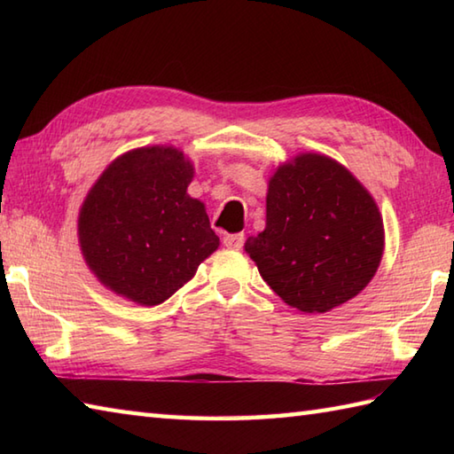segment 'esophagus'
<instances>
[{"label": "esophagus", "instance_id": "1", "mask_svg": "<svg viewBox=\"0 0 454 454\" xmlns=\"http://www.w3.org/2000/svg\"><path fill=\"white\" fill-rule=\"evenodd\" d=\"M222 242H224V246L230 249H242L244 234H226L224 238H222Z\"/></svg>", "mask_w": 454, "mask_h": 454}]
</instances>
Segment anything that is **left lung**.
I'll return each instance as SVG.
<instances>
[{"label":"left lung","mask_w":454,"mask_h":454,"mask_svg":"<svg viewBox=\"0 0 454 454\" xmlns=\"http://www.w3.org/2000/svg\"><path fill=\"white\" fill-rule=\"evenodd\" d=\"M265 230L246 254L288 306L330 312L372 281L384 254L379 205L330 156L302 152L281 163L267 187Z\"/></svg>","instance_id":"8db88e82"}]
</instances>
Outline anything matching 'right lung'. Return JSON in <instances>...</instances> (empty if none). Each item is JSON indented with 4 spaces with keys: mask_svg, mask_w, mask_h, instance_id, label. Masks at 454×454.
<instances>
[{
    "mask_svg": "<svg viewBox=\"0 0 454 454\" xmlns=\"http://www.w3.org/2000/svg\"><path fill=\"white\" fill-rule=\"evenodd\" d=\"M192 161L176 146H144L113 160L85 195L78 239L109 291L156 306L191 281L220 239L205 202L187 187Z\"/></svg>",
    "mask_w": 454,
    "mask_h": 454,
    "instance_id": "1",
    "label": "right lung"
}]
</instances>
